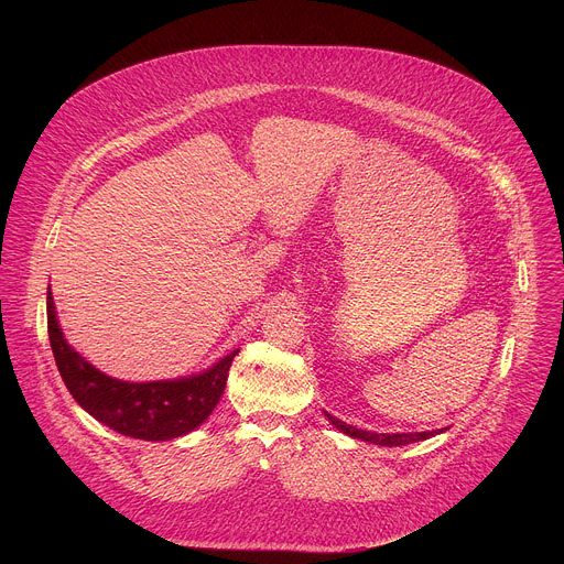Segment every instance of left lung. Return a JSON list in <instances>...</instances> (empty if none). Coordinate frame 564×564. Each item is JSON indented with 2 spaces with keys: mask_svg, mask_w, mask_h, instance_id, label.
<instances>
[{
  "mask_svg": "<svg viewBox=\"0 0 564 564\" xmlns=\"http://www.w3.org/2000/svg\"><path fill=\"white\" fill-rule=\"evenodd\" d=\"M328 420L339 429L344 431L346 435L355 437V440H364V442H370V444H379V446H404V444H413V442H420V440H429L433 437L437 431L433 433H370V431H361V429H355L337 417H333L330 413H326ZM442 433V431H440Z\"/></svg>",
  "mask_w": 564,
  "mask_h": 564,
  "instance_id": "1",
  "label": "left lung"
}]
</instances>
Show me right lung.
I'll return each instance as SVG.
<instances>
[{
  "mask_svg": "<svg viewBox=\"0 0 564 564\" xmlns=\"http://www.w3.org/2000/svg\"><path fill=\"white\" fill-rule=\"evenodd\" d=\"M48 339L57 370L73 399L98 422L135 440H174L200 426L227 383V372L238 355L229 352L198 377L176 381L129 383L118 381L87 364L64 341L55 318L51 288L46 294Z\"/></svg>",
  "mask_w": 564,
  "mask_h": 564,
  "instance_id": "1",
  "label": "right lung"
}]
</instances>
